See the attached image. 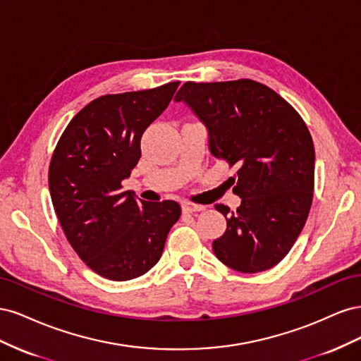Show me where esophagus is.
<instances>
[{"label": "esophagus", "instance_id": "1", "mask_svg": "<svg viewBox=\"0 0 361 361\" xmlns=\"http://www.w3.org/2000/svg\"><path fill=\"white\" fill-rule=\"evenodd\" d=\"M182 211L187 214H192V212H200L204 211L203 204H194V203H182Z\"/></svg>", "mask_w": 361, "mask_h": 361}]
</instances>
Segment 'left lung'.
Masks as SVG:
<instances>
[{"label": "left lung", "mask_w": 361, "mask_h": 361, "mask_svg": "<svg viewBox=\"0 0 361 361\" xmlns=\"http://www.w3.org/2000/svg\"><path fill=\"white\" fill-rule=\"evenodd\" d=\"M207 130V147L238 166L231 178L236 211L218 203L227 221L215 256L239 272L276 267L297 241L313 199L314 149L300 114L269 87L251 81L185 82L174 96Z\"/></svg>", "instance_id": "1"}]
</instances>
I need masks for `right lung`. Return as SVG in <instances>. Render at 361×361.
I'll list each match as a JSON object with an SVG mask.
<instances>
[{"instance_id":"obj_1","label":"right lung","mask_w":361,"mask_h":361,"mask_svg":"<svg viewBox=\"0 0 361 361\" xmlns=\"http://www.w3.org/2000/svg\"><path fill=\"white\" fill-rule=\"evenodd\" d=\"M179 81L101 96L76 114L54 152L49 192L68 241L96 274L137 279L157 265L180 206L123 191L145 130L169 106Z\"/></svg>"}]
</instances>
